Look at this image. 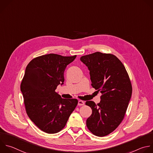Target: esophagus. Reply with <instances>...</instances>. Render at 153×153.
Segmentation results:
<instances>
[{
	"mask_svg": "<svg viewBox=\"0 0 153 153\" xmlns=\"http://www.w3.org/2000/svg\"><path fill=\"white\" fill-rule=\"evenodd\" d=\"M84 104H85L84 101H83L82 100L78 101V106H83V105H84Z\"/></svg>",
	"mask_w": 153,
	"mask_h": 153,
	"instance_id": "obj_1",
	"label": "esophagus"
}]
</instances>
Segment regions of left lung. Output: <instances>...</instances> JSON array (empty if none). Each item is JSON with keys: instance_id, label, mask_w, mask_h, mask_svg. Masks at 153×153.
<instances>
[{"instance_id": "1", "label": "left lung", "mask_w": 153, "mask_h": 153, "mask_svg": "<svg viewBox=\"0 0 153 153\" xmlns=\"http://www.w3.org/2000/svg\"><path fill=\"white\" fill-rule=\"evenodd\" d=\"M80 61L88 67L92 86L102 94L97 105L87 101L92 109L86 126L94 135L103 137L121 124L131 97L132 86L125 67L114 55L95 52L83 56Z\"/></svg>"}]
</instances>
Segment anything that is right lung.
I'll return each instance as SVG.
<instances>
[{
	"label": "right lung",
	"instance_id": "obj_1",
	"mask_svg": "<svg viewBox=\"0 0 153 153\" xmlns=\"http://www.w3.org/2000/svg\"><path fill=\"white\" fill-rule=\"evenodd\" d=\"M76 55L62 56L50 53L33 59L27 65L20 85L26 113L42 131H60L76 108L77 99H65L55 92L63 85L67 66Z\"/></svg>",
	"mask_w": 153,
	"mask_h": 153
}]
</instances>
